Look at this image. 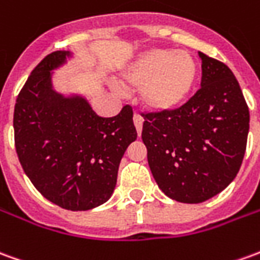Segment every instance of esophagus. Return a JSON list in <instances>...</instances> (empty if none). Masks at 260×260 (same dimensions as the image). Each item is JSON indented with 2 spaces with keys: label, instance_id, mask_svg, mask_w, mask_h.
Masks as SVG:
<instances>
[{
  "label": "esophagus",
  "instance_id": "34e87169",
  "mask_svg": "<svg viewBox=\"0 0 260 260\" xmlns=\"http://www.w3.org/2000/svg\"><path fill=\"white\" fill-rule=\"evenodd\" d=\"M134 124H135V128H136V132H138V135L141 136V134H142L143 119H142V117L139 115V114H135V115H134Z\"/></svg>",
  "mask_w": 260,
  "mask_h": 260
}]
</instances>
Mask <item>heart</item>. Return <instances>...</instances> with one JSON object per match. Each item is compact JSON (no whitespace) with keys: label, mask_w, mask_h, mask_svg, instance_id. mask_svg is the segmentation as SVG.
Instances as JSON below:
<instances>
[{"label":"heart","mask_w":260,"mask_h":260,"mask_svg":"<svg viewBox=\"0 0 260 260\" xmlns=\"http://www.w3.org/2000/svg\"><path fill=\"white\" fill-rule=\"evenodd\" d=\"M197 64L187 52L152 49L138 57L122 74L125 87L141 88V100L150 111L177 108L191 91Z\"/></svg>","instance_id":"1"}]
</instances>
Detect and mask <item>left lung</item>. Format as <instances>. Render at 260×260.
Masks as SVG:
<instances>
[{"label": "left lung", "mask_w": 260, "mask_h": 260, "mask_svg": "<svg viewBox=\"0 0 260 260\" xmlns=\"http://www.w3.org/2000/svg\"><path fill=\"white\" fill-rule=\"evenodd\" d=\"M199 56V91L177 110L142 114V141L157 186L188 204L211 199L235 179L249 132V108L231 69Z\"/></svg>", "instance_id": "left-lung-1"}]
</instances>
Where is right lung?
Here are the masks:
<instances>
[{"label":"right lung","instance_id":"1","mask_svg":"<svg viewBox=\"0 0 260 260\" xmlns=\"http://www.w3.org/2000/svg\"><path fill=\"white\" fill-rule=\"evenodd\" d=\"M70 52L48 54L26 80L14 110L15 149L36 190L64 210L86 211L108 201L119 161L136 139L132 108L99 117L86 99L53 90L52 70Z\"/></svg>","mask_w":260,"mask_h":260}]
</instances>
